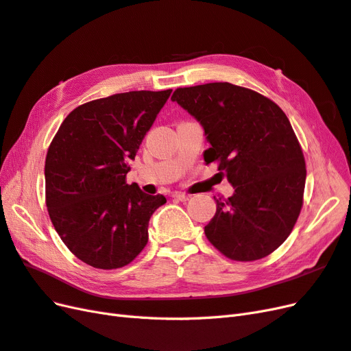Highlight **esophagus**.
<instances>
[{"mask_svg":"<svg viewBox=\"0 0 351 351\" xmlns=\"http://www.w3.org/2000/svg\"><path fill=\"white\" fill-rule=\"evenodd\" d=\"M173 197L177 199V200H182V202H187L189 200V196L184 195V193H180V192H176L173 193Z\"/></svg>","mask_w":351,"mask_h":351,"instance_id":"34e87169","label":"esophagus"}]
</instances>
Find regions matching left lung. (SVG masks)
<instances>
[{
	"mask_svg": "<svg viewBox=\"0 0 351 351\" xmlns=\"http://www.w3.org/2000/svg\"><path fill=\"white\" fill-rule=\"evenodd\" d=\"M173 101L202 124L210 143L205 161L234 186L215 199L205 227L212 246L231 261L268 256L290 236L303 206L306 162L293 127L277 104L228 82L174 90Z\"/></svg>",
	"mask_w": 351,
	"mask_h": 351,
	"instance_id": "1",
	"label": "left lung"
}]
</instances>
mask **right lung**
<instances>
[{
    "instance_id": "obj_1",
    "label": "right lung",
    "mask_w": 351,
    "mask_h": 351,
    "mask_svg": "<svg viewBox=\"0 0 351 351\" xmlns=\"http://www.w3.org/2000/svg\"><path fill=\"white\" fill-rule=\"evenodd\" d=\"M133 90L74 108L45 159V202L69 250L98 269L129 265L147 243V226L162 195L127 184L129 159L171 95Z\"/></svg>"
}]
</instances>
